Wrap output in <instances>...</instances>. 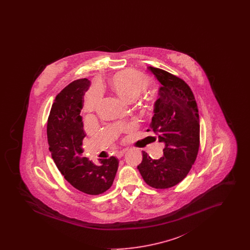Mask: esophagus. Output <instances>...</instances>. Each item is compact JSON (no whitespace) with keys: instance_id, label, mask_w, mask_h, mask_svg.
Wrapping results in <instances>:
<instances>
[{"instance_id":"obj_1","label":"esophagus","mask_w":250,"mask_h":250,"mask_svg":"<svg viewBox=\"0 0 250 250\" xmlns=\"http://www.w3.org/2000/svg\"><path fill=\"white\" fill-rule=\"evenodd\" d=\"M125 152H126L125 150H122V151H119V152H117V153H116V156H117L118 158H121V157H123L124 155L125 154Z\"/></svg>"}]
</instances>
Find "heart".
<instances>
[{
  "label": "heart",
  "instance_id": "1",
  "mask_svg": "<svg viewBox=\"0 0 250 250\" xmlns=\"http://www.w3.org/2000/svg\"><path fill=\"white\" fill-rule=\"evenodd\" d=\"M151 82L149 78L133 69H125L116 73L111 80V87L117 95L124 100L133 101L147 91ZM95 97L92 101L94 105Z\"/></svg>",
  "mask_w": 250,
  "mask_h": 250
}]
</instances>
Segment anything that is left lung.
I'll return each instance as SVG.
<instances>
[{
  "instance_id": "obj_1",
  "label": "left lung",
  "mask_w": 250,
  "mask_h": 250,
  "mask_svg": "<svg viewBox=\"0 0 250 250\" xmlns=\"http://www.w3.org/2000/svg\"><path fill=\"white\" fill-rule=\"evenodd\" d=\"M148 69L161 83L150 128L165 147L163 156L158 159L143 151V161L138 169L147 185L166 189L187 177L197 158L199 109L190 87L182 79L160 68L149 66Z\"/></svg>"
}]
</instances>
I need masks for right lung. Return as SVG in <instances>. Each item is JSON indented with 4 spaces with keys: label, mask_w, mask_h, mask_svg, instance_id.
Segmentation results:
<instances>
[{
    "label": "right lung",
    "mask_w": 250,
    "mask_h": 250,
    "mask_svg": "<svg viewBox=\"0 0 250 250\" xmlns=\"http://www.w3.org/2000/svg\"><path fill=\"white\" fill-rule=\"evenodd\" d=\"M89 86V80L81 79L60 92L49 112L47 135L52 159L64 179L78 190L99 195L112 186L119 161L110 156L95 165L82 155L86 134L81 111Z\"/></svg>",
    "instance_id": "obj_1"
}]
</instances>
